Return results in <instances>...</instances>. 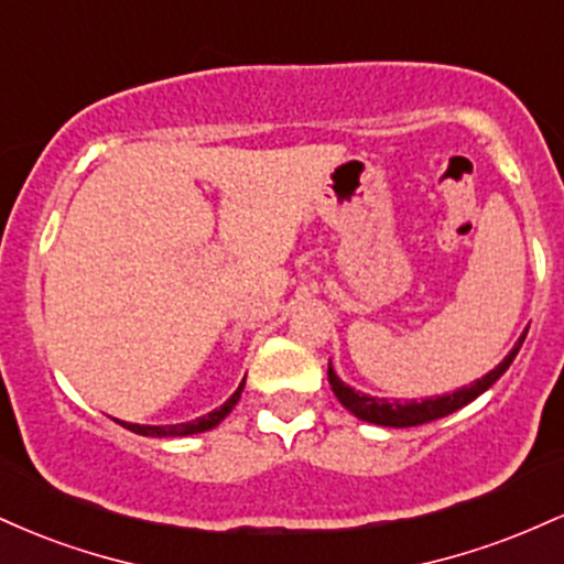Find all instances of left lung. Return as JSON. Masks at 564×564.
<instances>
[{"mask_svg":"<svg viewBox=\"0 0 564 564\" xmlns=\"http://www.w3.org/2000/svg\"><path fill=\"white\" fill-rule=\"evenodd\" d=\"M525 334H522L520 341L511 347V352L507 355V358H503L501 364L494 368V371L485 373L482 379L471 381L469 387H462V390H456L453 394L424 398L422 403H419V400H403V403H400V400L371 398V394L355 392L352 387L345 384V381L336 377L332 364H328V384H332V390H334L336 398H339V403L345 405L349 413H355L358 419H364V422L381 424V426H419V424L435 422V419L448 416V413L458 411V408L471 403V400H475L477 394H482L485 390H488V387H494L496 381L503 377V371H507V368L511 366V360L517 358L522 341H525Z\"/></svg>","mask_w":564,"mask_h":564,"instance_id":"left-lung-1","label":"left lung"}]
</instances>
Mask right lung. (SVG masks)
<instances>
[{
	"label": "right lung",
	"mask_w": 564,
	"mask_h": 564,
	"mask_svg": "<svg viewBox=\"0 0 564 564\" xmlns=\"http://www.w3.org/2000/svg\"><path fill=\"white\" fill-rule=\"evenodd\" d=\"M246 381V379H243ZM243 381L238 384V390L230 394L228 400H225L223 405L215 408L212 413H206V416L196 419V422H185V424H166V426H148V424H129V422H119L124 430L134 432V435H145V437H185V435H198V432H206L212 430V426H217L223 422L225 416L232 411V405L241 400V392H243Z\"/></svg>",
	"instance_id": "right-lung-1"
}]
</instances>
